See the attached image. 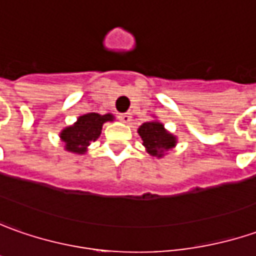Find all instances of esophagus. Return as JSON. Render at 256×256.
<instances>
[{
  "mask_svg": "<svg viewBox=\"0 0 256 256\" xmlns=\"http://www.w3.org/2000/svg\"><path fill=\"white\" fill-rule=\"evenodd\" d=\"M119 119L123 122V123H128L132 120V114L130 113H120Z\"/></svg>",
  "mask_w": 256,
  "mask_h": 256,
  "instance_id": "obj_1",
  "label": "esophagus"
}]
</instances>
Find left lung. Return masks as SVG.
<instances>
[{
  "label": "left lung",
  "mask_w": 256,
  "mask_h": 256,
  "mask_svg": "<svg viewBox=\"0 0 256 256\" xmlns=\"http://www.w3.org/2000/svg\"><path fill=\"white\" fill-rule=\"evenodd\" d=\"M138 134L143 140V146L152 156L162 157L164 152L176 146V137L166 132L162 123L147 122L138 128Z\"/></svg>",
  "instance_id": "8db88e82"
}]
</instances>
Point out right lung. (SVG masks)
Instances as JSON below:
<instances>
[{
	"mask_svg": "<svg viewBox=\"0 0 256 256\" xmlns=\"http://www.w3.org/2000/svg\"><path fill=\"white\" fill-rule=\"evenodd\" d=\"M109 120H113L112 114L88 113L80 116L74 126H69L60 133V138L65 142L68 152L84 154L90 142H94L100 136L103 123Z\"/></svg>",
	"mask_w": 256,
	"mask_h": 256,
	"instance_id": "right-lung-1",
	"label": "right lung"
}]
</instances>
